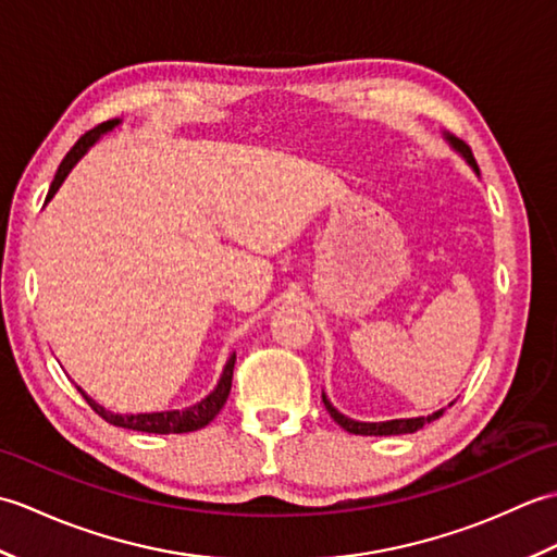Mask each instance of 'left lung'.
<instances>
[{
	"instance_id": "left-lung-1",
	"label": "left lung",
	"mask_w": 557,
	"mask_h": 557,
	"mask_svg": "<svg viewBox=\"0 0 557 557\" xmlns=\"http://www.w3.org/2000/svg\"><path fill=\"white\" fill-rule=\"evenodd\" d=\"M445 138L449 140V146H453L459 152V156L465 158L471 164V168H474V172L479 174V164H476L474 156H471V148L465 144V140H459V138L449 136V134H445ZM323 405L330 411V417H333L342 425V429L354 433V435H401V433H417L419 429H423L425 423L441 419L443 411H445V409H441V411L429 413V417H417V419H393V421L371 423V421H354V419L345 417V413H339L333 405H330V399L325 397V393H323Z\"/></svg>"
}]
</instances>
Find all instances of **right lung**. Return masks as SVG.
Segmentation results:
<instances>
[{
    "label": "right lung",
    "instance_id": "obj_1",
    "mask_svg": "<svg viewBox=\"0 0 557 557\" xmlns=\"http://www.w3.org/2000/svg\"><path fill=\"white\" fill-rule=\"evenodd\" d=\"M120 124V120H112V122H104L96 128H90L88 134H83L76 146L71 148L66 152V158L62 160V164H59V170L54 174V182L50 186V191H47V198L50 200L57 188L62 186V182L66 180V174L74 170V164L86 156L88 148L96 144V140L102 136L112 132V128ZM234 361H236V354H232V357L227 359V363H224V371L220 375V381L215 385V389L208 397H203L200 401H196L194 407H186V409H172V411H152V413H112L104 407H100L96 399H90L83 389L78 387V393L83 395V399L88 401L90 409L98 413V417H102L108 423L112 425H120V429H128V431H140V433H160V435H168V433H188V431H198L203 429V425H208L212 419L218 417L220 409L224 407V401H227L230 397V389H232V375H234Z\"/></svg>",
    "mask_w": 557,
    "mask_h": 557
}]
</instances>
